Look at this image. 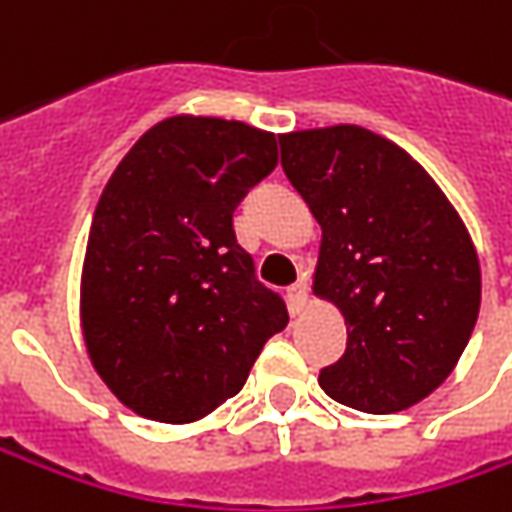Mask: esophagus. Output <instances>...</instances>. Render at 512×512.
Returning a JSON list of instances; mask_svg holds the SVG:
<instances>
[{
    "instance_id": "obj_1",
    "label": "esophagus",
    "mask_w": 512,
    "mask_h": 512,
    "mask_svg": "<svg viewBox=\"0 0 512 512\" xmlns=\"http://www.w3.org/2000/svg\"><path fill=\"white\" fill-rule=\"evenodd\" d=\"M287 305H290V310H293V313H299V310L307 305V282L305 279H299L296 285L287 287Z\"/></svg>"
}]
</instances>
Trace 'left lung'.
I'll return each instance as SVG.
<instances>
[{"mask_svg": "<svg viewBox=\"0 0 512 512\" xmlns=\"http://www.w3.org/2000/svg\"><path fill=\"white\" fill-rule=\"evenodd\" d=\"M279 148L322 225L316 293L347 322L322 390L376 416L422 402L479 319L482 273L459 213L410 153L359 125L285 133Z\"/></svg>", "mask_w": 512, "mask_h": 512, "instance_id": "8db88e82", "label": "left lung"}]
</instances>
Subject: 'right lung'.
<instances>
[{
    "mask_svg": "<svg viewBox=\"0 0 512 512\" xmlns=\"http://www.w3.org/2000/svg\"><path fill=\"white\" fill-rule=\"evenodd\" d=\"M279 162L276 136L173 116L113 170L93 213L82 327L93 367L145 419L193 422L236 396L285 299L256 279L233 210Z\"/></svg>",
    "mask_w": 512,
    "mask_h": 512,
    "instance_id": "add662e5",
    "label": "right lung"
}]
</instances>
